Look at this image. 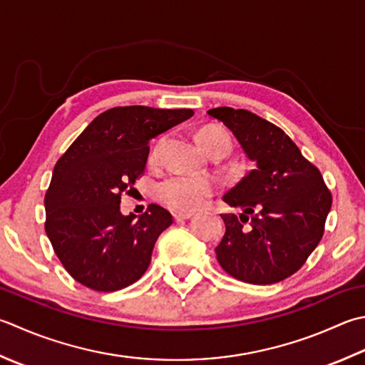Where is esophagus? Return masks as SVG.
I'll return each mask as SVG.
<instances>
[{
  "mask_svg": "<svg viewBox=\"0 0 365 365\" xmlns=\"http://www.w3.org/2000/svg\"><path fill=\"white\" fill-rule=\"evenodd\" d=\"M192 215H195V213H192V212H175L174 213V218H175V221H182V220L191 218Z\"/></svg>",
  "mask_w": 365,
  "mask_h": 365,
  "instance_id": "obj_1",
  "label": "esophagus"
}]
</instances>
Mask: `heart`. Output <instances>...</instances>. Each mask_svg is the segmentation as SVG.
Here are the masks:
<instances>
[{
  "label": "heart",
  "instance_id": "heart-1",
  "mask_svg": "<svg viewBox=\"0 0 365 365\" xmlns=\"http://www.w3.org/2000/svg\"><path fill=\"white\" fill-rule=\"evenodd\" d=\"M197 142L207 153H230L232 142L230 134L220 126H205L197 133ZM217 190V185L207 177L173 174L156 187V196L163 204L174 210L190 212L202 207Z\"/></svg>",
  "mask_w": 365,
  "mask_h": 365
}]
</instances>
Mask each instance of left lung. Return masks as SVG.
Listing matches in <instances>:
<instances>
[{
  "mask_svg": "<svg viewBox=\"0 0 365 365\" xmlns=\"http://www.w3.org/2000/svg\"><path fill=\"white\" fill-rule=\"evenodd\" d=\"M256 169L226 192L223 201L242 215L225 213L226 232L215 248L220 266L253 284H272L301 269L324 234L332 205L319 169L288 134L245 109L217 107Z\"/></svg>",
  "mask_w": 365,
  "mask_h": 365,
  "instance_id": "obj_1",
  "label": "left lung"
}]
</instances>
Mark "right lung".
<instances>
[{
  "label": "right lung",
  "mask_w": 365,
  "mask_h": 365,
  "mask_svg": "<svg viewBox=\"0 0 365 365\" xmlns=\"http://www.w3.org/2000/svg\"><path fill=\"white\" fill-rule=\"evenodd\" d=\"M191 109L112 107L91 121L56 161L46 192V232L68 274L99 292L126 288L145 274L173 215L150 204L123 217L120 201L144 175L148 142L192 115Z\"/></svg>",
  "instance_id": "right-lung-1"
}]
</instances>
